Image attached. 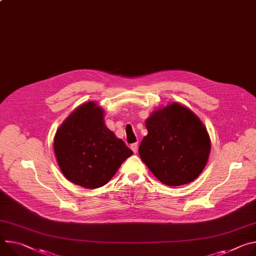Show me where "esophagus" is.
Returning <instances> with one entry per match:
<instances>
[{"mask_svg":"<svg viewBox=\"0 0 256 256\" xmlns=\"http://www.w3.org/2000/svg\"><path fill=\"white\" fill-rule=\"evenodd\" d=\"M130 149L132 150L134 153H136L138 152V144L136 143H134L130 145Z\"/></svg>","mask_w":256,"mask_h":256,"instance_id":"34e87169","label":"esophagus"}]
</instances>
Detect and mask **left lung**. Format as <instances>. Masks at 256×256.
Masks as SVG:
<instances>
[{
  "mask_svg": "<svg viewBox=\"0 0 256 256\" xmlns=\"http://www.w3.org/2000/svg\"><path fill=\"white\" fill-rule=\"evenodd\" d=\"M146 128L148 134L138 154L161 182L189 184L202 172L210 152V138L191 110L172 103L153 112Z\"/></svg>",
  "mask_w": 256,
  "mask_h": 256,
  "instance_id": "1",
  "label": "left lung"
}]
</instances>
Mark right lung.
I'll return each instance as SVG.
<instances>
[{
	"instance_id": "obj_1",
	"label": "right lung",
	"mask_w": 256,
	"mask_h": 256,
	"mask_svg": "<svg viewBox=\"0 0 256 256\" xmlns=\"http://www.w3.org/2000/svg\"><path fill=\"white\" fill-rule=\"evenodd\" d=\"M92 102L76 109L54 138V151L65 178L86 189L106 184L132 151L104 124Z\"/></svg>"
}]
</instances>
